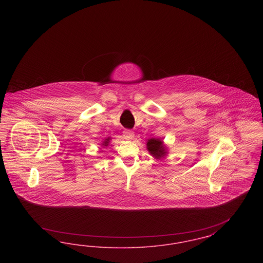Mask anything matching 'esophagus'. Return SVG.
Listing matches in <instances>:
<instances>
[{
	"label": "esophagus",
	"mask_w": 263,
	"mask_h": 263,
	"mask_svg": "<svg viewBox=\"0 0 263 263\" xmlns=\"http://www.w3.org/2000/svg\"><path fill=\"white\" fill-rule=\"evenodd\" d=\"M124 138H125L126 140H132L134 136H135V134H134V132L132 131V130H124Z\"/></svg>",
	"instance_id": "34e87169"
}]
</instances>
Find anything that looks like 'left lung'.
I'll return each mask as SVG.
<instances>
[{"label":"left lung","instance_id":"left-lung-1","mask_svg":"<svg viewBox=\"0 0 263 263\" xmlns=\"http://www.w3.org/2000/svg\"><path fill=\"white\" fill-rule=\"evenodd\" d=\"M146 146L151 156L157 160H162L167 155V147L163 144V141L161 139H148Z\"/></svg>","mask_w":263,"mask_h":263}]
</instances>
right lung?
I'll return each mask as SVG.
<instances>
[{
  "mask_svg": "<svg viewBox=\"0 0 263 263\" xmlns=\"http://www.w3.org/2000/svg\"><path fill=\"white\" fill-rule=\"evenodd\" d=\"M110 140H111V138L110 137L105 138V139L102 141V143H101L100 145H101L103 148H104V147H107L108 144H109V142H110Z\"/></svg>",
  "mask_w": 263,
  "mask_h": 263,
  "instance_id": "add662e5",
  "label": "right lung"
}]
</instances>
